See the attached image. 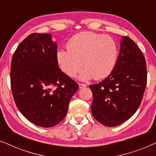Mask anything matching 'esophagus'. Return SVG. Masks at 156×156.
I'll list each match as a JSON object with an SVG mask.
<instances>
[{
	"label": "esophagus",
	"mask_w": 156,
	"mask_h": 156,
	"mask_svg": "<svg viewBox=\"0 0 156 156\" xmlns=\"http://www.w3.org/2000/svg\"><path fill=\"white\" fill-rule=\"evenodd\" d=\"M87 86V85L84 84H79V87H80V89H82L84 88V87H86Z\"/></svg>",
	"instance_id": "34e87169"
}]
</instances>
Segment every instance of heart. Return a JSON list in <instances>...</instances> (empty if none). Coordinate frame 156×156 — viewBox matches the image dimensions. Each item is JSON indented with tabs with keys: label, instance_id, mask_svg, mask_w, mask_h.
Masks as SVG:
<instances>
[{
	"label": "heart",
	"instance_id": "b5f03b06",
	"mask_svg": "<svg viewBox=\"0 0 156 156\" xmlns=\"http://www.w3.org/2000/svg\"><path fill=\"white\" fill-rule=\"evenodd\" d=\"M67 48V50H59L57 53L59 67L65 74L74 77L83 66L84 69L80 76L82 81L108 76L114 70L118 59L116 41L103 34L92 32L78 33L69 40Z\"/></svg>",
	"mask_w": 156,
	"mask_h": 156
}]
</instances>
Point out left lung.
Masks as SVG:
<instances>
[{"label": "left lung", "instance_id": "1", "mask_svg": "<svg viewBox=\"0 0 156 156\" xmlns=\"http://www.w3.org/2000/svg\"><path fill=\"white\" fill-rule=\"evenodd\" d=\"M147 84L146 62L131 38L123 36L114 70L99 84L90 85L91 114L106 126H116L135 114Z\"/></svg>", "mask_w": 156, "mask_h": 156}]
</instances>
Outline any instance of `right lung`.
<instances>
[{
    "label": "right lung",
    "instance_id": "add662e5",
    "mask_svg": "<svg viewBox=\"0 0 156 156\" xmlns=\"http://www.w3.org/2000/svg\"><path fill=\"white\" fill-rule=\"evenodd\" d=\"M57 48L50 34L33 33L19 44L11 60L14 101L21 114L38 126L58 124L79 88L59 69Z\"/></svg>",
    "mask_w": 156,
    "mask_h": 156
}]
</instances>
